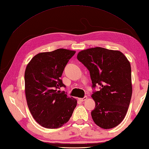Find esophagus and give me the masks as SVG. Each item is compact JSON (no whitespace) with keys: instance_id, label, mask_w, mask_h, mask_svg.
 Wrapping results in <instances>:
<instances>
[{"instance_id":"obj_1","label":"esophagus","mask_w":149,"mask_h":149,"mask_svg":"<svg viewBox=\"0 0 149 149\" xmlns=\"http://www.w3.org/2000/svg\"><path fill=\"white\" fill-rule=\"evenodd\" d=\"M86 99H87V97H86V96H85L84 97L81 98V99H79V100H80V101H81V102H83V101H85V100H86Z\"/></svg>"}]
</instances>
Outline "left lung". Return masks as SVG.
<instances>
[{
  "instance_id": "1",
  "label": "left lung",
  "mask_w": 149,
  "mask_h": 149,
  "mask_svg": "<svg viewBox=\"0 0 149 149\" xmlns=\"http://www.w3.org/2000/svg\"><path fill=\"white\" fill-rule=\"evenodd\" d=\"M77 59L90 71L92 95L95 102L91 112L95 124L104 129L114 128L124 119L132 95L130 63L118 50L95 47L81 50Z\"/></svg>"
}]
</instances>
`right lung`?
<instances>
[{"mask_svg": "<svg viewBox=\"0 0 149 149\" xmlns=\"http://www.w3.org/2000/svg\"><path fill=\"white\" fill-rule=\"evenodd\" d=\"M75 51L59 49L39 53L32 58L24 72L25 94L29 109L39 125L47 128H60L71 117L77 104L61 87L65 66Z\"/></svg>", "mask_w": 149, "mask_h": 149, "instance_id": "add662e5", "label": "right lung"}]
</instances>
